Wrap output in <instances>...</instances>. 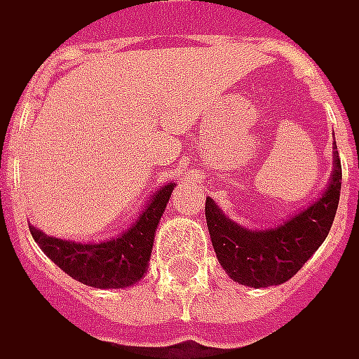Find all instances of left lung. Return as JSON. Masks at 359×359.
<instances>
[{
	"label": "left lung",
	"instance_id": "8db88e82",
	"mask_svg": "<svg viewBox=\"0 0 359 359\" xmlns=\"http://www.w3.org/2000/svg\"><path fill=\"white\" fill-rule=\"evenodd\" d=\"M342 189V163L334 156L328 189L309 209L276 225L252 231L225 217L213 199H205V219L211 243L225 273L239 285L264 288L283 285L297 275L330 233Z\"/></svg>",
	"mask_w": 359,
	"mask_h": 359
}]
</instances>
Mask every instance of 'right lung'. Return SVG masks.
<instances>
[{
    "label": "right lung",
    "mask_w": 359,
    "mask_h": 359,
    "mask_svg": "<svg viewBox=\"0 0 359 359\" xmlns=\"http://www.w3.org/2000/svg\"><path fill=\"white\" fill-rule=\"evenodd\" d=\"M175 184L163 185L151 197L148 208L138 221L118 235L116 239L102 243H74L55 239L31 227L35 243L53 263L74 280L95 288H126L140 280L150 261L154 233Z\"/></svg>",
    "instance_id": "add662e5"
}]
</instances>
